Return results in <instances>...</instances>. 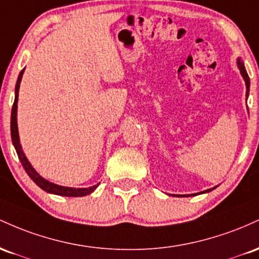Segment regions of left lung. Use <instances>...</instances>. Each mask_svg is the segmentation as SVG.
<instances>
[{
	"instance_id": "8db88e82",
	"label": "left lung",
	"mask_w": 259,
	"mask_h": 259,
	"mask_svg": "<svg viewBox=\"0 0 259 259\" xmlns=\"http://www.w3.org/2000/svg\"><path fill=\"white\" fill-rule=\"evenodd\" d=\"M237 66H239V68H240V72H241V74H242L243 79H245V82H246V89H247V93H246V95H248V92H249V78H248V74H247V72H246V68H245V66H243V63L241 62V60H240V59L237 60ZM211 190H214V188H210V190H207V191H204V192H210Z\"/></svg>"
}]
</instances>
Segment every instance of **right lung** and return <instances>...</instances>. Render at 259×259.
Listing matches in <instances>:
<instances>
[{"mask_svg":"<svg viewBox=\"0 0 259 259\" xmlns=\"http://www.w3.org/2000/svg\"><path fill=\"white\" fill-rule=\"evenodd\" d=\"M23 69L18 75V80H17L16 84V98H14V103L12 106V114H11V136H12V142L14 148H16V152L18 154V158L20 162H22L23 167H24L25 172L28 174L29 177L33 180L35 184L39 186L40 188L49 193H54V194H59V196H65V197H83L87 196V194L92 193L95 188L98 187V185L92 186L89 188H72V187H63V186H59L51 184V182L46 181L45 179H42L39 174L34 170V167L31 166L30 162L28 161L27 156L24 155L23 153L22 147L19 144V136H18V127H17V103H18V92H19V85H20V80H22L23 77Z\"/></svg>","mask_w":259,"mask_h":259,"instance_id":"obj_1","label":"right lung"}]
</instances>
